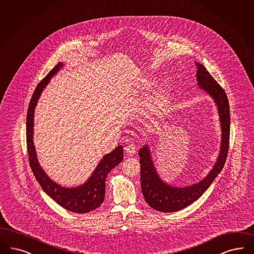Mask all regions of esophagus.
Listing matches in <instances>:
<instances>
[{
	"label": "esophagus",
	"mask_w": 254,
	"mask_h": 254,
	"mask_svg": "<svg viewBox=\"0 0 254 254\" xmlns=\"http://www.w3.org/2000/svg\"><path fill=\"white\" fill-rule=\"evenodd\" d=\"M129 143L127 144V146L125 147V151L128 153V154H130V155H133L135 152H136V147H135V145H134V143L132 142V141L130 140L128 141Z\"/></svg>",
	"instance_id": "1"
}]
</instances>
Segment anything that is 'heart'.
<instances>
[{"label":"heart","mask_w":254,"mask_h":254,"mask_svg":"<svg viewBox=\"0 0 254 254\" xmlns=\"http://www.w3.org/2000/svg\"><path fill=\"white\" fill-rule=\"evenodd\" d=\"M148 85H149V80L144 78V79L141 80L138 86H139L140 89H146V88L148 87ZM160 89H161V87H160L159 83H155L154 85L151 86L150 96V99L151 102H154V101L158 98L160 93Z\"/></svg>","instance_id":"b5f03b06"}]
</instances>
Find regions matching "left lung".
Returning <instances> with one entry per match:
<instances>
[{"mask_svg":"<svg viewBox=\"0 0 254 254\" xmlns=\"http://www.w3.org/2000/svg\"><path fill=\"white\" fill-rule=\"evenodd\" d=\"M197 82L200 89L205 91L216 104L221 127V143L218 157L213 169L205 178L197 184L180 188L173 187L160 178L150 155L148 144L138 151L140 157L141 190L145 200L151 208L172 213L189 206L196 201L216 179L225 164L230 140V105L223 88L207 71L203 65L197 63Z\"/></svg>","mask_w":254,"mask_h":254,"instance_id":"obj_1","label":"left lung"}]
</instances>
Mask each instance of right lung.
Wrapping results in <instances>:
<instances>
[{"label":"right lung","mask_w":254,"mask_h":254,"mask_svg":"<svg viewBox=\"0 0 254 254\" xmlns=\"http://www.w3.org/2000/svg\"><path fill=\"white\" fill-rule=\"evenodd\" d=\"M63 66L64 64L59 62L47 76L41 80V82L37 85L30 101L26 118V142L29 163L35 177L48 196L67 211L85 214L93 211L103 203L105 194V179L107 174L123 161V148L122 145H120L111 152L105 154L88 180L76 188L61 187L50 178L47 173L40 167L33 141L35 108L38 104L40 95L51 81V78L56 75Z\"/></svg>","instance_id":"1"}]
</instances>
